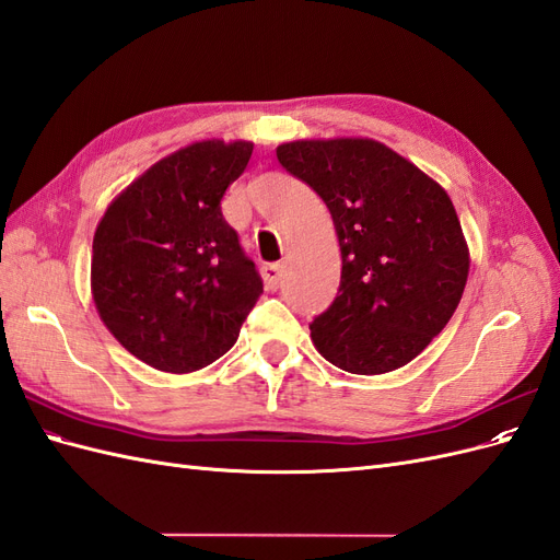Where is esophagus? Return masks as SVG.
I'll list each match as a JSON object with an SVG mask.
<instances>
[{"mask_svg": "<svg viewBox=\"0 0 560 560\" xmlns=\"http://www.w3.org/2000/svg\"><path fill=\"white\" fill-rule=\"evenodd\" d=\"M282 273H284L282 264H266L261 268V276H264V282H266L268 290H278L280 282H282Z\"/></svg>", "mask_w": 560, "mask_h": 560, "instance_id": "34e87169", "label": "esophagus"}]
</instances>
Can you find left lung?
<instances>
[{
  "label": "left lung",
  "instance_id": "8db88e82",
  "mask_svg": "<svg viewBox=\"0 0 560 560\" xmlns=\"http://www.w3.org/2000/svg\"><path fill=\"white\" fill-rule=\"evenodd\" d=\"M276 154L325 200L341 247V287L311 325L317 352L360 376L409 364L448 325L469 276L444 186L369 138L296 140Z\"/></svg>",
  "mask_w": 560,
  "mask_h": 560
}]
</instances>
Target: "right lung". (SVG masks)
I'll return each instance as SVG.
<instances>
[{
  "label": "right lung",
  "instance_id": "right-lung-1",
  "mask_svg": "<svg viewBox=\"0 0 560 560\" xmlns=\"http://www.w3.org/2000/svg\"><path fill=\"white\" fill-rule=\"evenodd\" d=\"M252 142L177 149L118 194L93 235L91 294L130 354L165 374H191L238 341L264 282L222 214Z\"/></svg>",
  "mask_w": 560,
  "mask_h": 560
}]
</instances>
